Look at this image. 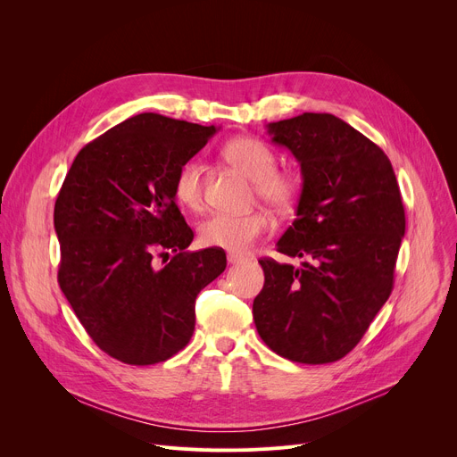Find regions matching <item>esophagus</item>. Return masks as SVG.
I'll use <instances>...</instances> for the list:
<instances>
[{
  "mask_svg": "<svg viewBox=\"0 0 457 457\" xmlns=\"http://www.w3.org/2000/svg\"><path fill=\"white\" fill-rule=\"evenodd\" d=\"M228 262H229V265H238V262H245V257L235 255V253H228Z\"/></svg>",
  "mask_w": 457,
  "mask_h": 457,
  "instance_id": "obj_1",
  "label": "esophagus"
}]
</instances>
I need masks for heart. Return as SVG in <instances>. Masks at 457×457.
Masks as SVG:
<instances>
[{
    "label": "heart",
    "mask_w": 457,
    "mask_h": 457,
    "mask_svg": "<svg viewBox=\"0 0 457 457\" xmlns=\"http://www.w3.org/2000/svg\"><path fill=\"white\" fill-rule=\"evenodd\" d=\"M222 157L253 181L255 196L276 211H289L302 192V178L295 170L278 168V155L265 140L238 137L222 148ZM176 200L198 211L205 196V170L202 162H185L174 179ZM272 228V219L265 211L250 212H214L200 226V241L205 246L222 248L231 253L248 252L259 238Z\"/></svg>",
    "instance_id": "obj_1"
}]
</instances>
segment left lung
Here are the masks:
<instances>
[{
    "mask_svg": "<svg viewBox=\"0 0 457 457\" xmlns=\"http://www.w3.org/2000/svg\"><path fill=\"white\" fill-rule=\"evenodd\" d=\"M269 133L303 178L278 252L307 261L295 269L259 259L265 285L253 300L255 328L291 361H339L391 296L405 233L400 187L383 150L337 116L303 112L269 124Z\"/></svg>",
    "mask_w": 457,
    "mask_h": 457,
    "instance_id": "1",
    "label": "left lung"
}]
</instances>
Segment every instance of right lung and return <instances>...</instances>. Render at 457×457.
I'll return each mask as SVG.
<instances>
[{"label": "right lung", "instance_id": "obj_1", "mask_svg": "<svg viewBox=\"0 0 457 457\" xmlns=\"http://www.w3.org/2000/svg\"><path fill=\"white\" fill-rule=\"evenodd\" d=\"M214 133L157 112L131 116L87 144L59 190L61 291L90 339L126 365L183 350L198 293L226 269L222 248L185 252L195 233L174 196L178 170ZM170 251L157 270L154 257Z\"/></svg>", "mask_w": 457, "mask_h": 457}]
</instances>
